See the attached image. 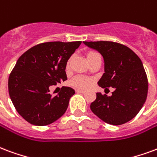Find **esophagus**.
Returning a JSON list of instances; mask_svg holds the SVG:
<instances>
[{"instance_id": "esophagus-1", "label": "esophagus", "mask_w": 157, "mask_h": 157, "mask_svg": "<svg viewBox=\"0 0 157 157\" xmlns=\"http://www.w3.org/2000/svg\"><path fill=\"white\" fill-rule=\"evenodd\" d=\"M75 91H76V93H82V94L86 93V90H80V89H77V90H75Z\"/></svg>"}]
</instances>
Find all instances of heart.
<instances>
[{
	"label": "heart",
	"mask_w": 157,
	"mask_h": 157,
	"mask_svg": "<svg viewBox=\"0 0 157 157\" xmlns=\"http://www.w3.org/2000/svg\"><path fill=\"white\" fill-rule=\"evenodd\" d=\"M97 53L96 52H89L87 54V58H90V56L96 55ZM69 66V61L67 63V67ZM71 85L75 88L78 89H86V88L90 87L91 84H92V80L87 76H84V75H77L71 81Z\"/></svg>",
	"instance_id": "obj_1"
}]
</instances>
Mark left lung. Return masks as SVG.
<instances>
[{
  "instance_id": "1",
  "label": "left lung",
  "mask_w": 157,
  "mask_h": 157,
  "mask_svg": "<svg viewBox=\"0 0 157 157\" xmlns=\"http://www.w3.org/2000/svg\"><path fill=\"white\" fill-rule=\"evenodd\" d=\"M104 58L105 73L97 84L113 87L111 96L96 93L90 104L94 114L105 123L119 126L133 119L146 101L148 80L143 64L127 46L113 41H84Z\"/></svg>"
}]
</instances>
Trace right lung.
I'll return each mask as SVG.
<instances>
[{
	"instance_id": "right-lung-1",
	"label": "right lung",
	"mask_w": 157,
	"mask_h": 157,
	"mask_svg": "<svg viewBox=\"0 0 157 157\" xmlns=\"http://www.w3.org/2000/svg\"><path fill=\"white\" fill-rule=\"evenodd\" d=\"M82 41L38 44L17 60L8 80L10 100L17 112L35 126H46L66 112L74 89L62 86L57 96L49 87L67 80L66 67Z\"/></svg>"
}]
</instances>
